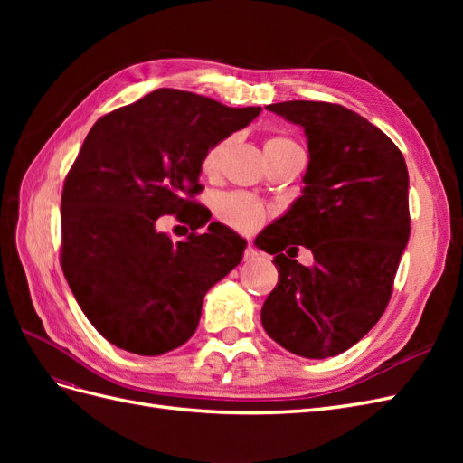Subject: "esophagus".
Wrapping results in <instances>:
<instances>
[{
	"label": "esophagus",
	"instance_id": "1",
	"mask_svg": "<svg viewBox=\"0 0 463 463\" xmlns=\"http://www.w3.org/2000/svg\"><path fill=\"white\" fill-rule=\"evenodd\" d=\"M245 260L247 262H250V260H255L257 257H259V249L255 247V245H247V249H245Z\"/></svg>",
	"mask_w": 463,
	"mask_h": 463
}]
</instances>
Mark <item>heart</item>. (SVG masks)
Returning <instances> with one entry per match:
<instances>
[{"mask_svg":"<svg viewBox=\"0 0 463 463\" xmlns=\"http://www.w3.org/2000/svg\"><path fill=\"white\" fill-rule=\"evenodd\" d=\"M228 145H230L228 138H223V141L214 143L204 152L201 165H203V172L206 175H214L220 170V164H222L223 154H226ZM262 148H264V158L272 156V154L301 150L296 141H291L289 137H282V135L266 138ZM216 216L223 223H228V226H232L235 230L253 232L264 222L266 208L257 199L249 197V194L228 193V194H222V197H218Z\"/></svg>","mask_w":463,"mask_h":463,"instance_id":"1","label":"heart"}]
</instances>
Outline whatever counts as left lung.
Returning <instances> with one entry per match:
<instances>
[{
    "instance_id": "1",
    "label": "left lung",
    "mask_w": 463,
    "mask_h": 463,
    "mask_svg": "<svg viewBox=\"0 0 463 463\" xmlns=\"http://www.w3.org/2000/svg\"><path fill=\"white\" fill-rule=\"evenodd\" d=\"M266 109L301 125L309 165L301 197L257 237L278 269L260 320L288 352L334 357L355 345L390 301L410 240L408 165L381 129L340 104L291 100ZM299 244L312 249L313 267L295 260Z\"/></svg>"
}]
</instances>
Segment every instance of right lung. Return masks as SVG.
Instances as JSON below:
<instances>
[{
    "mask_svg": "<svg viewBox=\"0 0 463 463\" xmlns=\"http://www.w3.org/2000/svg\"><path fill=\"white\" fill-rule=\"evenodd\" d=\"M260 109L158 89L92 125L63 185L61 269L109 344L137 355L184 345L206 291L241 262L247 241L220 222L174 243L156 220L204 226L206 208L193 201L204 152Z\"/></svg>",
    "mask_w": 463,
    "mask_h": 463,
    "instance_id": "right-lung-1",
    "label": "right lung"
}]
</instances>
